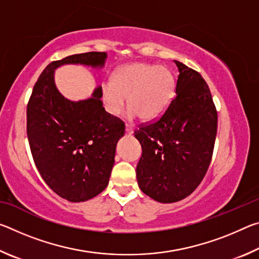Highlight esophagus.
Listing matches in <instances>:
<instances>
[{"instance_id":"esophagus-1","label":"esophagus","mask_w":259,"mask_h":259,"mask_svg":"<svg viewBox=\"0 0 259 259\" xmlns=\"http://www.w3.org/2000/svg\"><path fill=\"white\" fill-rule=\"evenodd\" d=\"M125 133L128 134V135H133L134 134V128L131 125H129V124H126L125 125Z\"/></svg>"}]
</instances>
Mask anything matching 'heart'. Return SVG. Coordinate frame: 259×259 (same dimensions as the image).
Wrapping results in <instances>:
<instances>
[{"instance_id":"b5f03b06","label":"heart","mask_w":259,"mask_h":259,"mask_svg":"<svg viewBox=\"0 0 259 259\" xmlns=\"http://www.w3.org/2000/svg\"><path fill=\"white\" fill-rule=\"evenodd\" d=\"M175 93L172 73L164 66L152 64H128L116 69L111 83L102 87L103 100L107 112L120 114L128 97L131 119L140 116L154 121L164 113Z\"/></svg>"}]
</instances>
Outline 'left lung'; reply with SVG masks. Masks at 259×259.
<instances>
[{"instance_id": "8db88e82", "label": "left lung", "mask_w": 259, "mask_h": 259, "mask_svg": "<svg viewBox=\"0 0 259 259\" xmlns=\"http://www.w3.org/2000/svg\"><path fill=\"white\" fill-rule=\"evenodd\" d=\"M176 97L160 119L135 131L143 154L136 175L139 188L161 203L185 199L202 182L212 157L217 111L202 76L174 60Z\"/></svg>"}]
</instances>
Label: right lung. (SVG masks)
<instances>
[{
	"label": "right lung",
	"instance_id": "obj_1",
	"mask_svg": "<svg viewBox=\"0 0 259 259\" xmlns=\"http://www.w3.org/2000/svg\"><path fill=\"white\" fill-rule=\"evenodd\" d=\"M106 52H85L52 61L38 77L27 105V137L35 165L56 194L83 202L108 185L116 144L124 123L103 107L102 87L90 98L72 102L57 89L55 69L63 65L102 68Z\"/></svg>",
	"mask_w": 259,
	"mask_h": 259
}]
</instances>
